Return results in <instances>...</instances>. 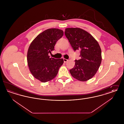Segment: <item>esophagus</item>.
I'll return each mask as SVG.
<instances>
[{
	"label": "esophagus",
	"mask_w": 124,
	"mask_h": 124,
	"mask_svg": "<svg viewBox=\"0 0 124 124\" xmlns=\"http://www.w3.org/2000/svg\"><path fill=\"white\" fill-rule=\"evenodd\" d=\"M68 61V60L67 59H64V62H65V63H66V62H67Z\"/></svg>",
	"instance_id": "esophagus-1"
}]
</instances>
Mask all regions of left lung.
<instances>
[{
  "label": "left lung",
  "mask_w": 124,
  "mask_h": 124,
  "mask_svg": "<svg viewBox=\"0 0 124 124\" xmlns=\"http://www.w3.org/2000/svg\"><path fill=\"white\" fill-rule=\"evenodd\" d=\"M73 50H80L81 59L75 60L74 67L70 70L71 76L81 81L93 77L100 66L102 57L100 46L89 33L79 28H68L65 31Z\"/></svg>",
  "instance_id": "1"
}]
</instances>
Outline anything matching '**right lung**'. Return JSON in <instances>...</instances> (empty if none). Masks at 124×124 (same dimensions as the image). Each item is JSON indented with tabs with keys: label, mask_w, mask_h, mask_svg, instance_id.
<instances>
[{
	"label": "right lung",
	"mask_w": 124,
	"mask_h": 124,
	"mask_svg": "<svg viewBox=\"0 0 124 124\" xmlns=\"http://www.w3.org/2000/svg\"><path fill=\"white\" fill-rule=\"evenodd\" d=\"M61 30L52 28L46 30L37 36L28 48L27 60L32 75L42 82L53 79L63 65V59L50 58L49 53L54 50L56 42L63 36Z\"/></svg>",
	"instance_id": "1"
}]
</instances>
